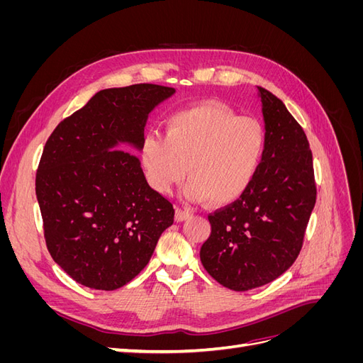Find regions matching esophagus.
<instances>
[{"label": "esophagus", "instance_id": "34e87169", "mask_svg": "<svg viewBox=\"0 0 363 363\" xmlns=\"http://www.w3.org/2000/svg\"><path fill=\"white\" fill-rule=\"evenodd\" d=\"M192 216V213L189 211H186L183 207H175V221H186V219H189Z\"/></svg>", "mask_w": 363, "mask_h": 363}]
</instances>
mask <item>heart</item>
<instances>
[{
    "instance_id": "heart-1",
    "label": "heart",
    "mask_w": 363,
    "mask_h": 363,
    "mask_svg": "<svg viewBox=\"0 0 363 363\" xmlns=\"http://www.w3.org/2000/svg\"><path fill=\"white\" fill-rule=\"evenodd\" d=\"M265 128L224 104L203 103L172 113L164 136L147 135L139 156L155 191L167 194L188 175L186 195L225 206L255 182L265 155Z\"/></svg>"
}]
</instances>
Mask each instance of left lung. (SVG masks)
<instances>
[{
  "instance_id": "obj_1",
  "label": "left lung",
  "mask_w": 363,
  "mask_h": 363,
  "mask_svg": "<svg viewBox=\"0 0 363 363\" xmlns=\"http://www.w3.org/2000/svg\"><path fill=\"white\" fill-rule=\"evenodd\" d=\"M267 148L248 191L213 213L200 250L204 269L223 286H263L298 257L316 201L309 140L283 101L259 86Z\"/></svg>"
}]
</instances>
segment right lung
Masks as SVG:
<instances>
[{"mask_svg":"<svg viewBox=\"0 0 363 363\" xmlns=\"http://www.w3.org/2000/svg\"><path fill=\"white\" fill-rule=\"evenodd\" d=\"M174 92L150 83L96 92L43 147L36 172L43 238L52 260L86 288L115 291L133 280L174 223L172 203L150 188L127 151L140 148L148 113Z\"/></svg>","mask_w":363,"mask_h":363,"instance_id":"obj_1","label":"right lung"}]
</instances>
